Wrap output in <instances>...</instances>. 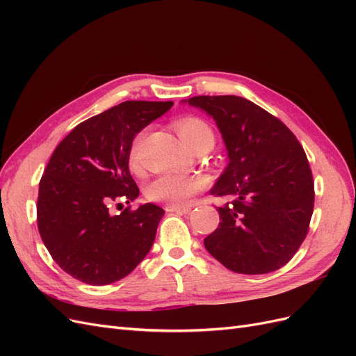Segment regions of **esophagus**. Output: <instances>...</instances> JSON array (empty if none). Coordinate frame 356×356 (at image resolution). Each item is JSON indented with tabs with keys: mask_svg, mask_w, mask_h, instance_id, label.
<instances>
[{
	"mask_svg": "<svg viewBox=\"0 0 356 356\" xmlns=\"http://www.w3.org/2000/svg\"><path fill=\"white\" fill-rule=\"evenodd\" d=\"M166 212H181V213H188L191 211V204H186V207H181V204H168L165 208Z\"/></svg>",
	"mask_w": 356,
	"mask_h": 356,
	"instance_id": "esophagus-1",
	"label": "esophagus"
}]
</instances>
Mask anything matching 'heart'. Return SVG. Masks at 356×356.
Wrapping results in <instances>:
<instances>
[{"label":"heart","mask_w":356,"mask_h":356,"mask_svg":"<svg viewBox=\"0 0 356 356\" xmlns=\"http://www.w3.org/2000/svg\"><path fill=\"white\" fill-rule=\"evenodd\" d=\"M177 131L190 148H195L200 144H213V132L211 126L197 117H186L177 122ZM141 136H138L131 148V166H138V148ZM203 187V179L196 175H181V174H166L157 177L148 186L147 196L152 200L168 202V203H184L196 191Z\"/></svg>","instance_id":"obj_1"}]
</instances>
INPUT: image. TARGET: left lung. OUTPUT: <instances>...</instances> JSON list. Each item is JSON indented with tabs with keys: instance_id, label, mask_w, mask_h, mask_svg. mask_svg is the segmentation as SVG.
<instances>
[{
	"instance_id": "8db88e82",
	"label": "left lung",
	"mask_w": 356,
	"mask_h": 356,
	"mask_svg": "<svg viewBox=\"0 0 356 356\" xmlns=\"http://www.w3.org/2000/svg\"><path fill=\"white\" fill-rule=\"evenodd\" d=\"M211 115L229 165L211 195L227 196L220 225L203 243L232 272L264 275L285 266L305 241L314 212V178L294 134L241 96L184 99Z\"/></svg>"
}]
</instances>
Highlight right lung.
<instances>
[{
  "label": "right lung",
  "instance_id": "obj_1",
  "mask_svg": "<svg viewBox=\"0 0 356 356\" xmlns=\"http://www.w3.org/2000/svg\"><path fill=\"white\" fill-rule=\"evenodd\" d=\"M172 105L122 102L75 126L53 152L40 181L38 232L53 260L79 281H120L152 250L165 211L145 203L111 215L108 207L139 196L129 172L132 143Z\"/></svg>",
  "mask_w": 356,
  "mask_h": 356
}]
</instances>
